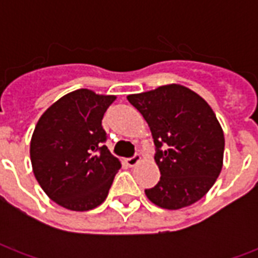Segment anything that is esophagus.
<instances>
[{"label": "esophagus", "mask_w": 258, "mask_h": 258, "mask_svg": "<svg viewBox=\"0 0 258 258\" xmlns=\"http://www.w3.org/2000/svg\"><path fill=\"white\" fill-rule=\"evenodd\" d=\"M125 162H127V164H128L130 167H135V166H137V164L141 162V156L138 155V153H135L134 156L128 157V159H127Z\"/></svg>", "instance_id": "34e87169"}]
</instances>
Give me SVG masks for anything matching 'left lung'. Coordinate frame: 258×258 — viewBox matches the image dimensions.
Wrapping results in <instances>:
<instances>
[{"instance_id": "obj_1", "label": "left lung", "mask_w": 258, "mask_h": 258, "mask_svg": "<svg viewBox=\"0 0 258 258\" xmlns=\"http://www.w3.org/2000/svg\"><path fill=\"white\" fill-rule=\"evenodd\" d=\"M151 128L160 181L145 189L162 209L178 210L200 200L221 173L224 133L210 105L179 84L127 96Z\"/></svg>"}]
</instances>
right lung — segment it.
<instances>
[{"instance_id": "1", "label": "right lung", "mask_w": 258, "mask_h": 258, "mask_svg": "<svg viewBox=\"0 0 258 258\" xmlns=\"http://www.w3.org/2000/svg\"><path fill=\"white\" fill-rule=\"evenodd\" d=\"M116 99L81 88L48 107L30 142L33 173L42 190L68 210L88 211L105 202L121 163L103 142L102 118Z\"/></svg>"}]
</instances>
